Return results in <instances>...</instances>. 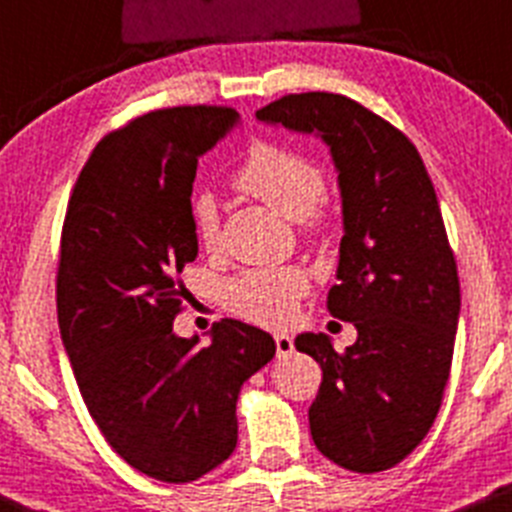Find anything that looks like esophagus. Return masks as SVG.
I'll return each mask as SVG.
<instances>
[{
    "label": "esophagus",
    "instance_id": "esophagus-1",
    "mask_svg": "<svg viewBox=\"0 0 512 512\" xmlns=\"http://www.w3.org/2000/svg\"><path fill=\"white\" fill-rule=\"evenodd\" d=\"M275 347H277V357H287L292 355V350H295V342H292V337L285 335V332H277Z\"/></svg>",
    "mask_w": 512,
    "mask_h": 512
}]
</instances>
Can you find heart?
I'll return each instance as SVG.
<instances>
[{
  "label": "heart",
  "instance_id": "obj_1",
  "mask_svg": "<svg viewBox=\"0 0 512 512\" xmlns=\"http://www.w3.org/2000/svg\"><path fill=\"white\" fill-rule=\"evenodd\" d=\"M235 185L287 220H300L310 240L325 237L327 225L320 205L327 197V177L310 157L272 142H257L237 170ZM190 220L197 242L205 250H217L220 207L210 192L195 195ZM307 287L310 280L300 267H252L222 282V302L242 320L275 327L290 320Z\"/></svg>",
  "mask_w": 512,
  "mask_h": 512
}]
</instances>
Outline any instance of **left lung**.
Here are the masks:
<instances>
[{
  "mask_svg": "<svg viewBox=\"0 0 512 512\" xmlns=\"http://www.w3.org/2000/svg\"><path fill=\"white\" fill-rule=\"evenodd\" d=\"M257 119L320 135L340 172L345 235L327 310L357 340L337 352L322 332L297 335L322 367L312 440L352 473L395 468L438 418L458 330V265L435 187L413 142L350 97L285 94Z\"/></svg>",
  "mask_w": 512,
  "mask_h": 512,
  "instance_id": "obj_1",
  "label": "left lung"
}]
</instances>
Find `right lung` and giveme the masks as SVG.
Segmentation results:
<instances>
[{"mask_svg": "<svg viewBox=\"0 0 512 512\" xmlns=\"http://www.w3.org/2000/svg\"><path fill=\"white\" fill-rule=\"evenodd\" d=\"M235 124L210 104L135 117L99 140L64 215L57 320L79 393L114 453L162 483L230 458L242 382L275 357L265 330L230 317L207 347L172 332L197 257V162Z\"/></svg>", "mask_w": 512, "mask_h": 512, "instance_id": "right-lung-1", "label": "right lung"}]
</instances>
